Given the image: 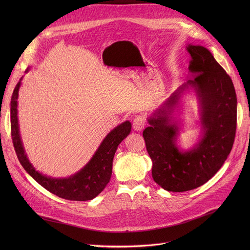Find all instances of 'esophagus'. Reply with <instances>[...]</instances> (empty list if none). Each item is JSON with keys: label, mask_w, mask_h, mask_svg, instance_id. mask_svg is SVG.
Segmentation results:
<instances>
[{"label": "esophagus", "mask_w": 250, "mask_h": 250, "mask_svg": "<svg viewBox=\"0 0 250 250\" xmlns=\"http://www.w3.org/2000/svg\"><path fill=\"white\" fill-rule=\"evenodd\" d=\"M146 125V122L145 120H144L143 116H136L134 118V122H133V127L135 130H137V132H141V130L145 127Z\"/></svg>", "instance_id": "obj_1"}]
</instances>
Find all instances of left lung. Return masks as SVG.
<instances>
[{
	"label": "left lung",
	"mask_w": 250,
	"mask_h": 250,
	"mask_svg": "<svg viewBox=\"0 0 250 250\" xmlns=\"http://www.w3.org/2000/svg\"><path fill=\"white\" fill-rule=\"evenodd\" d=\"M190 75L148 118L143 132L152 160L154 181L168 191L194 189L211 179L230 154L237 123V98L230 76L204 46L188 45ZM192 87L201 108L203 137L188 151H180L175 140L178 125L169 117L183 90Z\"/></svg>",
	"instance_id": "8db88e82"
}]
</instances>
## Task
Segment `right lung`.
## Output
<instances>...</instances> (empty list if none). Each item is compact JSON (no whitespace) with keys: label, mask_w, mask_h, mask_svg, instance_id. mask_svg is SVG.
Here are the masks:
<instances>
[{"label":"right lung","mask_w":250,"mask_h":250,"mask_svg":"<svg viewBox=\"0 0 250 250\" xmlns=\"http://www.w3.org/2000/svg\"><path fill=\"white\" fill-rule=\"evenodd\" d=\"M21 80L16 85L11 98V136L13 145L23 168L34 180L49 192L69 201H90L105 188L112 173V161L122 141L132 129V124L125 122L114 127L104 138L91 160L77 173L67 178H52L36 171L26 155L20 137L18 125L17 99Z\"/></svg>","instance_id":"obj_1"}]
</instances>
